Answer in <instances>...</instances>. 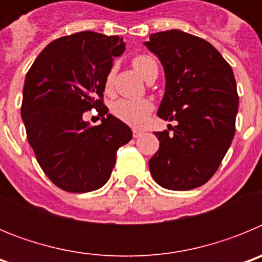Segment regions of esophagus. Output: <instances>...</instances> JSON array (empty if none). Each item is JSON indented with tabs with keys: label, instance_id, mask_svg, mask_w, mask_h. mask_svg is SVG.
I'll return each mask as SVG.
<instances>
[{
	"label": "esophagus",
	"instance_id": "1",
	"mask_svg": "<svg viewBox=\"0 0 262 262\" xmlns=\"http://www.w3.org/2000/svg\"><path fill=\"white\" fill-rule=\"evenodd\" d=\"M133 135H134V138H140V136L143 135V131H140V129L134 128L133 129Z\"/></svg>",
	"mask_w": 262,
	"mask_h": 262
}]
</instances>
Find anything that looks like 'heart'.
<instances>
[{
    "mask_svg": "<svg viewBox=\"0 0 262 262\" xmlns=\"http://www.w3.org/2000/svg\"><path fill=\"white\" fill-rule=\"evenodd\" d=\"M134 68L138 71V73L142 77L147 78L149 72L152 68L157 67L156 61L152 59L151 56L147 55H138L135 59L133 60ZM113 73L111 71L106 78V88L111 86L113 82ZM154 110V103L149 99H118L111 106V113L115 118L122 120L123 123L129 124V126L139 127L142 126L147 120L148 115L151 114V111Z\"/></svg>",
    "mask_w": 262,
    "mask_h": 262,
    "instance_id": "1",
    "label": "heart"
}]
</instances>
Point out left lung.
Instances as JSON below:
<instances>
[{
    "instance_id": "left-lung-1",
    "label": "left lung",
    "mask_w": 262,
    "mask_h": 262,
    "mask_svg": "<svg viewBox=\"0 0 262 262\" xmlns=\"http://www.w3.org/2000/svg\"><path fill=\"white\" fill-rule=\"evenodd\" d=\"M144 46L165 73L157 115L177 120L173 134L155 133L160 147L149 170L169 190L195 189L214 176L235 135L239 97L232 68L209 41L181 30L152 34Z\"/></svg>"
}]
</instances>
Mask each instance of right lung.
<instances>
[{
	"label": "right lung",
	"instance_id": "1",
	"mask_svg": "<svg viewBox=\"0 0 262 262\" xmlns=\"http://www.w3.org/2000/svg\"><path fill=\"white\" fill-rule=\"evenodd\" d=\"M124 50L119 36L77 32L51 41L27 72L20 107L27 140L43 172L62 190L102 187L118 148L133 138L131 128L102 102L113 60ZM93 107L101 117L98 126L82 118Z\"/></svg>",
	"mask_w": 262,
	"mask_h": 262
}]
</instances>
